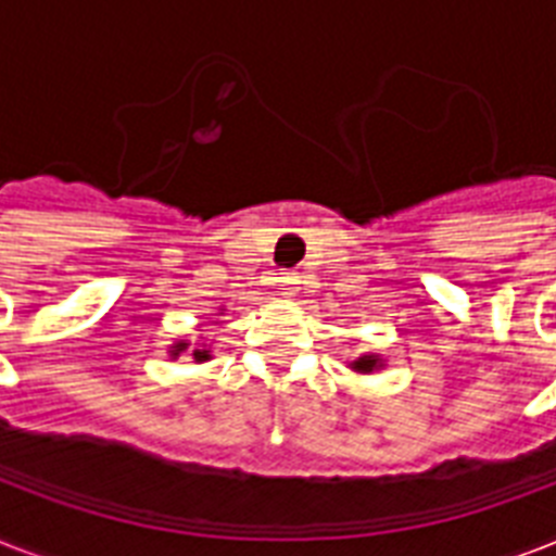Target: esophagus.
<instances>
[{"label": "esophagus", "mask_w": 556, "mask_h": 556, "mask_svg": "<svg viewBox=\"0 0 556 556\" xmlns=\"http://www.w3.org/2000/svg\"><path fill=\"white\" fill-rule=\"evenodd\" d=\"M282 286H286V291L288 294H294V288L300 286V282H303V277H300V274H296V270H286V274H282Z\"/></svg>", "instance_id": "34e87169"}]
</instances>
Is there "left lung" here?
Listing matches in <instances>:
<instances>
[{"label": "left lung", "instance_id": "obj_1", "mask_svg": "<svg viewBox=\"0 0 556 556\" xmlns=\"http://www.w3.org/2000/svg\"><path fill=\"white\" fill-rule=\"evenodd\" d=\"M349 366H352L355 371H364V375H369L371 369H378V366H380V357L378 355H361L357 361H352Z\"/></svg>", "mask_w": 556, "mask_h": 556}]
</instances>
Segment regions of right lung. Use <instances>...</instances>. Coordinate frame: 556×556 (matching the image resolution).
Returning <instances> with one entry per match:
<instances>
[{
	"label": "right lung",
	"instance_id": "obj_1",
	"mask_svg": "<svg viewBox=\"0 0 556 556\" xmlns=\"http://www.w3.org/2000/svg\"><path fill=\"white\" fill-rule=\"evenodd\" d=\"M187 346H190V343H185V340H178L176 346L169 349V355L178 357V355H181V352H187ZM192 361H195V364H201V361H210V349H192Z\"/></svg>",
	"mask_w": 556,
	"mask_h": 556
}]
</instances>
